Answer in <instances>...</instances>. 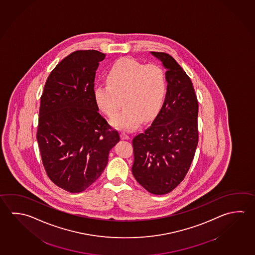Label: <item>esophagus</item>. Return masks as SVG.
I'll use <instances>...</instances> for the list:
<instances>
[{
  "label": "esophagus",
  "instance_id": "34e87169",
  "mask_svg": "<svg viewBox=\"0 0 255 255\" xmlns=\"http://www.w3.org/2000/svg\"><path fill=\"white\" fill-rule=\"evenodd\" d=\"M121 139H123V140H128V139H130L129 135L126 134L125 132H122V133H121Z\"/></svg>",
  "mask_w": 255,
  "mask_h": 255
}]
</instances>
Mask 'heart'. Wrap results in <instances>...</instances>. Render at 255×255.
Here are the masks:
<instances>
[{"instance_id": "obj_1", "label": "heart", "mask_w": 255, "mask_h": 255, "mask_svg": "<svg viewBox=\"0 0 255 255\" xmlns=\"http://www.w3.org/2000/svg\"><path fill=\"white\" fill-rule=\"evenodd\" d=\"M108 84H98L93 90L98 108L118 128L133 130L144 120L155 116L162 108L167 93L165 71L155 64L144 65L130 57L117 60L107 74Z\"/></svg>"}]
</instances>
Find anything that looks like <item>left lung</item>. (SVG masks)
<instances>
[{
  "instance_id": "obj_1",
  "label": "left lung",
  "mask_w": 255,
  "mask_h": 255,
  "mask_svg": "<svg viewBox=\"0 0 255 255\" xmlns=\"http://www.w3.org/2000/svg\"><path fill=\"white\" fill-rule=\"evenodd\" d=\"M166 68L167 93L152 125L135 135L132 173L150 193L171 192L183 181L199 142V104L190 77L167 53L152 52Z\"/></svg>"
}]
</instances>
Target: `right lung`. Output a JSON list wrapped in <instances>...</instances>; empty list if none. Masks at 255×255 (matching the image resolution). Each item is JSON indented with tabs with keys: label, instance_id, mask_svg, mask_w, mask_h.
Returning <instances> with one entry per match:
<instances>
[{
	"label": "right lung",
	"instance_id": "right-lung-1",
	"mask_svg": "<svg viewBox=\"0 0 255 255\" xmlns=\"http://www.w3.org/2000/svg\"><path fill=\"white\" fill-rule=\"evenodd\" d=\"M105 56L97 50L71 53L52 70L40 98L42 162L48 178L71 193L84 191L102 175L120 141L93 96L96 70Z\"/></svg>",
	"mask_w": 255,
	"mask_h": 255
}]
</instances>
